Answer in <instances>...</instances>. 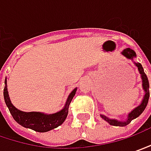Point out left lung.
I'll use <instances>...</instances> for the list:
<instances>
[{"instance_id":"left-lung-1","label":"left lung","mask_w":151,"mask_h":151,"mask_svg":"<svg viewBox=\"0 0 151 151\" xmlns=\"http://www.w3.org/2000/svg\"><path fill=\"white\" fill-rule=\"evenodd\" d=\"M122 55L124 56L126 58L128 59H130L132 60L134 65L138 68V70H139V73H140L141 79H142V88L144 89V92H145V95H144V97H143V100L141 103L137 106L135 107L134 109H133L128 114V117L123 120V121H119L117 119H111V118H109L106 116L105 115L101 114V117L102 119H104L106 122H107L110 125H112V126H118V127H124L126 125L129 124L132 120H134L135 118H137L139 115L144 111V110L145 109L146 106L148 104V101H149V97H150V84H149V80H148V78L146 74L144 72V68L142 67L139 63H135L134 61V58L136 57V53L134 50L130 49V48H127V49H124L122 52Z\"/></svg>"}]
</instances>
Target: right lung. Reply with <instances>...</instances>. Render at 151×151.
<instances>
[{
    "mask_svg": "<svg viewBox=\"0 0 151 151\" xmlns=\"http://www.w3.org/2000/svg\"><path fill=\"white\" fill-rule=\"evenodd\" d=\"M77 88H75L68 95L67 101L61 111L52 114H46L40 111H22L16 108L11 101L10 97L7 91V84H6V78L5 79V87H4V100L6 106L8 107L10 113L14 118V120L26 128H30L40 133L48 132L58 126L62 125L68 114L69 105L72 101L73 96L75 95Z\"/></svg>",
    "mask_w": 151,
    "mask_h": 151,
    "instance_id": "add662e5",
    "label": "right lung"
}]
</instances>
